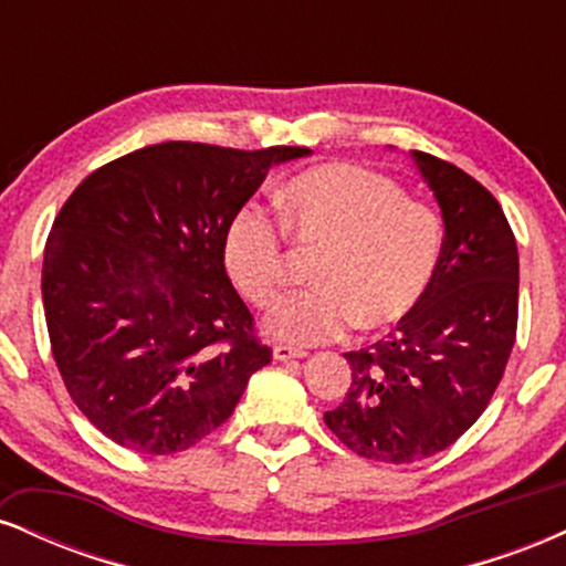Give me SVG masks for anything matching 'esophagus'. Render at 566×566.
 Instances as JSON below:
<instances>
[{
	"instance_id": "obj_1",
	"label": "esophagus",
	"mask_w": 566,
	"mask_h": 566,
	"mask_svg": "<svg viewBox=\"0 0 566 566\" xmlns=\"http://www.w3.org/2000/svg\"><path fill=\"white\" fill-rule=\"evenodd\" d=\"M305 350L303 348H295V346H287V343H279L274 346V359L276 361H290V359H303Z\"/></svg>"
}]
</instances>
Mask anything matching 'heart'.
<instances>
[{
    "mask_svg": "<svg viewBox=\"0 0 566 566\" xmlns=\"http://www.w3.org/2000/svg\"><path fill=\"white\" fill-rule=\"evenodd\" d=\"M282 220L247 205L226 226L223 261L250 303L269 308L287 287V242L322 247L316 287L297 292L265 319L279 340L314 346L359 322L386 329L409 319L439 274V218L386 175L356 165L311 167L282 191Z\"/></svg>",
    "mask_w": 566,
    "mask_h": 566,
    "instance_id": "obj_1",
    "label": "heart"
}]
</instances>
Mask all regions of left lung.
Listing matches in <instances>:
<instances>
[{"label": "left lung", "mask_w": 566, "mask_h": 566, "mask_svg": "<svg viewBox=\"0 0 566 566\" xmlns=\"http://www.w3.org/2000/svg\"><path fill=\"white\" fill-rule=\"evenodd\" d=\"M444 220L439 274L386 340L348 350L350 386L324 423L350 452L415 463L463 437L516 340L518 252L497 199L469 172L412 151Z\"/></svg>", "instance_id": "left-lung-1"}]
</instances>
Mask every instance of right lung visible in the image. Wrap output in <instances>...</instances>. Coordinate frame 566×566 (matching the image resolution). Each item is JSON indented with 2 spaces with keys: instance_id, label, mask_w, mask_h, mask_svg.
<instances>
[{
  "instance_id": "right-lung-1",
  "label": "right lung",
  "mask_w": 566,
  "mask_h": 566,
  "mask_svg": "<svg viewBox=\"0 0 566 566\" xmlns=\"http://www.w3.org/2000/svg\"><path fill=\"white\" fill-rule=\"evenodd\" d=\"M303 146L170 140L82 180L44 244L55 365L97 431L143 454L193 447L271 361L223 263L233 212Z\"/></svg>"
}]
</instances>
